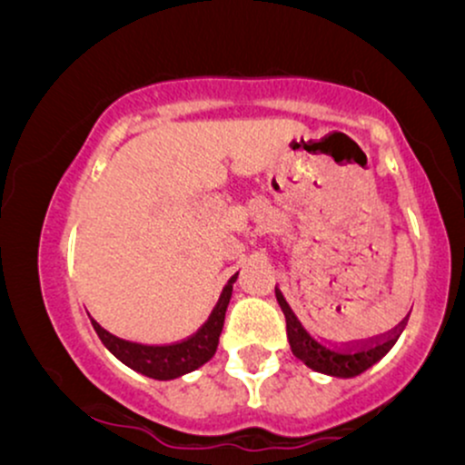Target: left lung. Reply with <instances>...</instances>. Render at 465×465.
Masks as SVG:
<instances>
[{
    "label": "left lung",
    "instance_id": "left-lung-1",
    "mask_svg": "<svg viewBox=\"0 0 465 465\" xmlns=\"http://www.w3.org/2000/svg\"><path fill=\"white\" fill-rule=\"evenodd\" d=\"M277 302H280L282 312L286 317V334L291 343L292 354L306 362L308 367L319 373H328L336 378H354L376 365L382 356L396 343L398 332L389 336H376L367 341H351V343H330V341L312 336L291 311L282 291L275 288Z\"/></svg>",
    "mask_w": 465,
    "mask_h": 465
}]
</instances>
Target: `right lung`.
Wrapping results in <instances>:
<instances>
[{
    "label": "right lung",
    "mask_w": 465,
    "mask_h": 465,
    "mask_svg": "<svg viewBox=\"0 0 465 465\" xmlns=\"http://www.w3.org/2000/svg\"><path fill=\"white\" fill-rule=\"evenodd\" d=\"M238 273L227 282V286L223 288L221 300H218L216 308L212 311L210 319L196 330L190 339H183L181 343H170V345H143V343H133V341L120 339V336L106 332V330L98 322H94V330L98 332L100 341L104 343V348L120 359L124 365H129L131 370L143 373V376L154 378V381H173V378L183 376L199 370L201 365H205L212 356L216 354L218 339H221L223 323H225V312L232 300L233 282H236Z\"/></svg>",
    "instance_id": "obj_1"
}]
</instances>
